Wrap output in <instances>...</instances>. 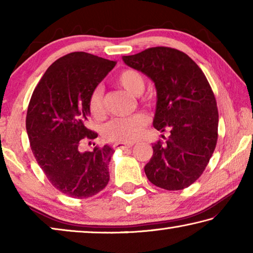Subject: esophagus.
Wrapping results in <instances>:
<instances>
[{"label":"esophagus","mask_w":253,"mask_h":253,"mask_svg":"<svg viewBox=\"0 0 253 253\" xmlns=\"http://www.w3.org/2000/svg\"><path fill=\"white\" fill-rule=\"evenodd\" d=\"M131 146H132V145L125 144V143H115L114 144V148L122 149V151H125V149H128V148H131Z\"/></svg>","instance_id":"obj_1"}]
</instances>
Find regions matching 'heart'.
Masks as SVG:
<instances>
[{
    "mask_svg": "<svg viewBox=\"0 0 253 253\" xmlns=\"http://www.w3.org/2000/svg\"><path fill=\"white\" fill-rule=\"evenodd\" d=\"M117 84L132 96H140L145 89V79L138 71L126 69L117 77ZM89 110L97 119L105 116L104 89H93L89 98ZM148 124V118L143 114L132 115L129 117H117L109 121L102 127V135L107 139L117 143H132L143 135L144 128Z\"/></svg>",
    "mask_w": 253,
    "mask_h": 253,
    "instance_id": "b5f03b06",
    "label": "heart"
}]
</instances>
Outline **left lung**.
I'll return each instance as SVG.
<instances>
[{"label": "left lung", "instance_id": "1", "mask_svg": "<svg viewBox=\"0 0 253 253\" xmlns=\"http://www.w3.org/2000/svg\"><path fill=\"white\" fill-rule=\"evenodd\" d=\"M123 61L155 84L153 126L169 131L165 143L153 145L145 174L164 190L190 186L202 175L217 140L219 114L207 77L187 54L168 46L124 55Z\"/></svg>", "mask_w": 253, "mask_h": 253}]
</instances>
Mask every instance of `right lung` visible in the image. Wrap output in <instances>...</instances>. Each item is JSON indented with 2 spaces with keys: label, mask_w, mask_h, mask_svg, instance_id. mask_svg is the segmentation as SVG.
<instances>
[{
  "label": "right lung",
  "mask_w": 253,
  "mask_h": 253,
  "mask_svg": "<svg viewBox=\"0 0 253 253\" xmlns=\"http://www.w3.org/2000/svg\"><path fill=\"white\" fill-rule=\"evenodd\" d=\"M116 62L87 52L58 59L34 89L27 114V132L34 157L50 183L63 194L87 199L109 182L108 145L81 151L98 134L89 129V98Z\"/></svg>",
  "instance_id": "add662e5"
}]
</instances>
